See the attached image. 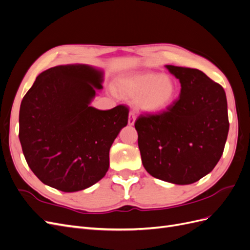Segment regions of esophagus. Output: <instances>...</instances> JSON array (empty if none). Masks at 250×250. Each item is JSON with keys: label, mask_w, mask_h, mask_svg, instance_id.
<instances>
[{"label": "esophagus", "mask_w": 250, "mask_h": 250, "mask_svg": "<svg viewBox=\"0 0 250 250\" xmlns=\"http://www.w3.org/2000/svg\"><path fill=\"white\" fill-rule=\"evenodd\" d=\"M135 122V113L133 111L129 112V118H128V124L129 125H133Z\"/></svg>", "instance_id": "1"}]
</instances>
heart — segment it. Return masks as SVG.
Returning a JSON list of instances; mask_svg holds the SVG:
<instances>
[{"label":"heart","mask_w":250,"mask_h":250,"mask_svg":"<svg viewBox=\"0 0 250 250\" xmlns=\"http://www.w3.org/2000/svg\"><path fill=\"white\" fill-rule=\"evenodd\" d=\"M121 93L135 99L137 107L148 113H158L167 109L175 100L177 84L168 75L143 73L121 82Z\"/></svg>","instance_id":"1"}]
</instances>
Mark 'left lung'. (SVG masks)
I'll return each mask as SVG.
<instances>
[{
	"instance_id": "obj_1",
	"label": "left lung",
	"mask_w": 250,
	"mask_h": 250,
	"mask_svg": "<svg viewBox=\"0 0 250 250\" xmlns=\"http://www.w3.org/2000/svg\"><path fill=\"white\" fill-rule=\"evenodd\" d=\"M166 67L180 82L179 98L166 110L135 121L142 163L155 178L190 185L213 170L223 153L228 101L223 87L203 72Z\"/></svg>"
}]
</instances>
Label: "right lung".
<instances>
[{
  "mask_svg": "<svg viewBox=\"0 0 250 250\" xmlns=\"http://www.w3.org/2000/svg\"><path fill=\"white\" fill-rule=\"evenodd\" d=\"M103 72L87 64L51 67L22 98L19 138L30 169L42 183L77 192L102 179L109 149L128 123V107L90 106Z\"/></svg>",
  "mask_w": 250,
  "mask_h": 250,
  "instance_id": "obj_1",
  "label": "right lung"
}]
</instances>
